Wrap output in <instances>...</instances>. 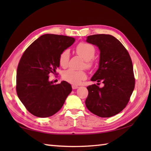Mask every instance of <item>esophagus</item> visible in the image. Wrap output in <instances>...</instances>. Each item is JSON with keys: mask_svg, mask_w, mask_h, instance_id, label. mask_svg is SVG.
<instances>
[{"mask_svg": "<svg viewBox=\"0 0 151 151\" xmlns=\"http://www.w3.org/2000/svg\"><path fill=\"white\" fill-rule=\"evenodd\" d=\"M72 88H73V89H76L78 88V86H75V85H73V86H72Z\"/></svg>", "mask_w": 151, "mask_h": 151, "instance_id": "esophagus-1", "label": "esophagus"}]
</instances>
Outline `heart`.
I'll use <instances>...</instances> for the list:
<instances>
[{
    "label": "heart",
    "instance_id": "1",
    "mask_svg": "<svg viewBox=\"0 0 151 151\" xmlns=\"http://www.w3.org/2000/svg\"><path fill=\"white\" fill-rule=\"evenodd\" d=\"M76 52L86 61V66L90 67L92 65L91 60L95 54V49L91 45L87 43H81L76 47ZM70 54L68 50L61 52L59 56V63L62 67H66L68 65ZM64 81L74 85H78L83 80L86 79V74L84 70H76L68 69L62 73Z\"/></svg>",
    "mask_w": 151,
    "mask_h": 151
}]
</instances>
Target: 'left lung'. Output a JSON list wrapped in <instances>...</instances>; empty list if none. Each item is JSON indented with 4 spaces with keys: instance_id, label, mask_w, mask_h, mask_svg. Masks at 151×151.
<instances>
[{
    "instance_id": "1",
    "label": "left lung",
    "mask_w": 151,
    "mask_h": 151,
    "mask_svg": "<svg viewBox=\"0 0 151 151\" xmlns=\"http://www.w3.org/2000/svg\"><path fill=\"white\" fill-rule=\"evenodd\" d=\"M86 41L100 50L99 69L91 81H102L104 86L93 84L87 87L86 106L99 117H112L126 107L134 91L132 60L123 44L111 35H92L87 37Z\"/></svg>"
}]
</instances>
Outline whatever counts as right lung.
<instances>
[{
    "label": "right lung",
    "instance_id": "1",
    "mask_svg": "<svg viewBox=\"0 0 151 151\" xmlns=\"http://www.w3.org/2000/svg\"><path fill=\"white\" fill-rule=\"evenodd\" d=\"M74 37L47 34L28 47L19 61L16 90L27 110L39 117L52 116L58 111L72 91L68 82L54 84L49 74L60 67L61 52L71 46Z\"/></svg>",
    "mask_w": 151,
    "mask_h": 151
}]
</instances>
